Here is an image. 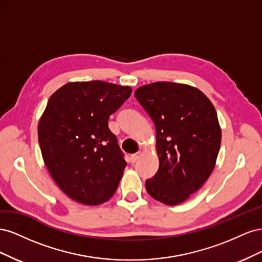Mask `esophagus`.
<instances>
[{"label":"esophagus","instance_id":"esophagus-1","mask_svg":"<svg viewBox=\"0 0 262 262\" xmlns=\"http://www.w3.org/2000/svg\"><path fill=\"white\" fill-rule=\"evenodd\" d=\"M139 158H140V153H134V154H131L130 156V160L132 163H136Z\"/></svg>","mask_w":262,"mask_h":262}]
</instances>
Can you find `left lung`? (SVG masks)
Wrapping results in <instances>:
<instances>
[{"label":"left lung","instance_id":"obj_1","mask_svg":"<svg viewBox=\"0 0 262 262\" xmlns=\"http://www.w3.org/2000/svg\"><path fill=\"white\" fill-rule=\"evenodd\" d=\"M156 129L160 167L145 188L167 205L186 201L210 177L221 146L222 131L211 100L193 86L156 82L134 92Z\"/></svg>","mask_w":262,"mask_h":262}]
</instances>
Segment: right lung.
Listing matches in <instances>:
<instances>
[{"label": "right lung", "mask_w": 262, "mask_h": 262, "mask_svg": "<svg viewBox=\"0 0 262 262\" xmlns=\"http://www.w3.org/2000/svg\"><path fill=\"white\" fill-rule=\"evenodd\" d=\"M132 89L102 81L70 82L55 91L38 123L43 162L71 199L98 205L114 195L126 163L108 128Z\"/></svg>", "instance_id": "1"}]
</instances>
